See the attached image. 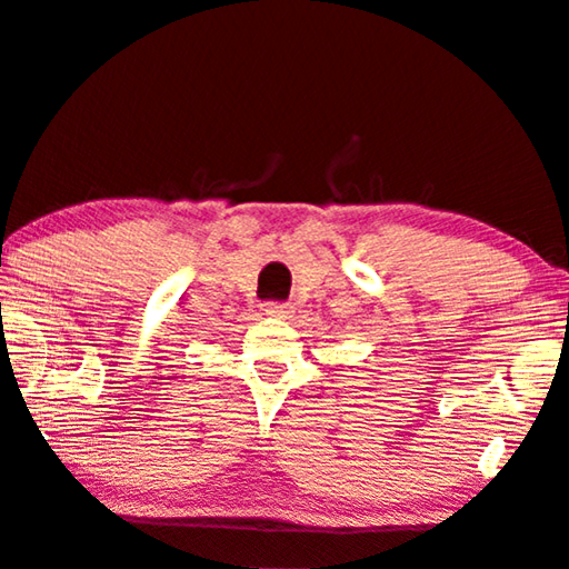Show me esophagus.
<instances>
[{
	"label": "esophagus",
	"mask_w": 569,
	"mask_h": 569,
	"mask_svg": "<svg viewBox=\"0 0 569 569\" xmlns=\"http://www.w3.org/2000/svg\"><path fill=\"white\" fill-rule=\"evenodd\" d=\"M266 313L271 319H291L293 306L291 303H266Z\"/></svg>",
	"instance_id": "1"
}]
</instances>
